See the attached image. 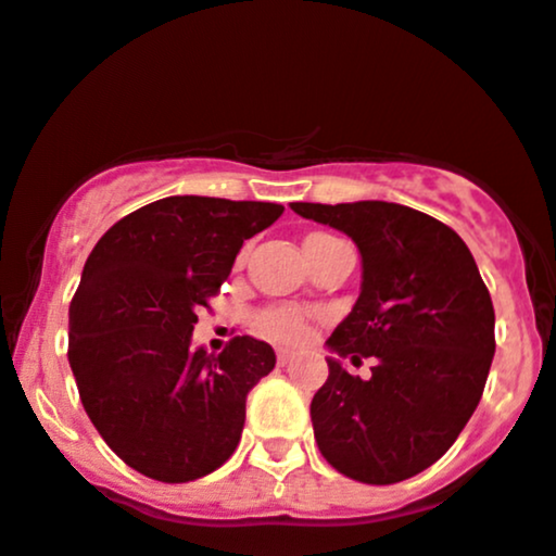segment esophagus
<instances>
[{
    "label": "esophagus",
    "instance_id": "obj_1",
    "mask_svg": "<svg viewBox=\"0 0 556 556\" xmlns=\"http://www.w3.org/2000/svg\"><path fill=\"white\" fill-rule=\"evenodd\" d=\"M292 358H295V353H292V351H285V348H282V351H277V364H279V367H288Z\"/></svg>",
    "mask_w": 556,
    "mask_h": 556
}]
</instances>
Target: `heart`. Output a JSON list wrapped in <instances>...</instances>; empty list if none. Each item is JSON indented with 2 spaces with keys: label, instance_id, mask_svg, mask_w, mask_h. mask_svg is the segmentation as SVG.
Masks as SVG:
<instances>
[{
  "label": "heart",
  "instance_id": "b5f03b06",
  "mask_svg": "<svg viewBox=\"0 0 556 556\" xmlns=\"http://www.w3.org/2000/svg\"><path fill=\"white\" fill-rule=\"evenodd\" d=\"M255 325H258V332H264L266 338L277 340V343H301V340L308 334L306 316L295 308L261 311Z\"/></svg>",
  "mask_w": 556,
  "mask_h": 556
}]
</instances>
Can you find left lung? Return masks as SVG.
<instances>
[{"instance_id":"left-lung-1","label":"left lung","mask_w":556,"mask_h":556,"mask_svg":"<svg viewBox=\"0 0 556 556\" xmlns=\"http://www.w3.org/2000/svg\"><path fill=\"white\" fill-rule=\"evenodd\" d=\"M290 208L356 242L362 295L327 348L377 358L369 380L327 358L329 377L311 401L321 456L358 483L414 478L446 454L483 395L496 316L478 264L454 229L408 205Z\"/></svg>"}]
</instances>
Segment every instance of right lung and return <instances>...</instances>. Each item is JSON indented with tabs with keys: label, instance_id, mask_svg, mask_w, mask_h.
Returning a JSON list of instances; mask_svg holds the SVG:
<instances>
[{
	"label": "right lung",
	"instance_id": "right-lung-1",
	"mask_svg": "<svg viewBox=\"0 0 556 556\" xmlns=\"http://www.w3.org/2000/svg\"><path fill=\"white\" fill-rule=\"evenodd\" d=\"M282 205L176 194L100 237L71 301L68 362L91 425L126 465L187 483L235 454L250 388L277 364L250 334L218 356L192 348L200 306L222 290L242 242Z\"/></svg>",
	"mask_w": 556,
	"mask_h": 556
}]
</instances>
